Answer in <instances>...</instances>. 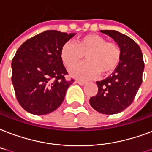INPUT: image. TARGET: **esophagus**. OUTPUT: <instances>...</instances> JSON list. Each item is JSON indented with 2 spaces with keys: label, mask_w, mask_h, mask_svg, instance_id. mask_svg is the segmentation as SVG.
Wrapping results in <instances>:
<instances>
[{
  "label": "esophagus",
  "mask_w": 152,
  "mask_h": 152,
  "mask_svg": "<svg viewBox=\"0 0 152 152\" xmlns=\"http://www.w3.org/2000/svg\"><path fill=\"white\" fill-rule=\"evenodd\" d=\"M76 82L78 83L80 86H84V85L86 83V82H85V81H82V80H79V79L76 80Z\"/></svg>",
  "instance_id": "34e87169"
}]
</instances>
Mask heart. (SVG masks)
Returning <instances> with one entry per match:
<instances>
[{
  "label": "heart",
  "mask_w": 152,
  "mask_h": 152,
  "mask_svg": "<svg viewBox=\"0 0 152 152\" xmlns=\"http://www.w3.org/2000/svg\"><path fill=\"white\" fill-rule=\"evenodd\" d=\"M84 55L86 62L70 69L73 77L89 79L99 72L103 75L113 72L121 61V51L116 43L107 42L97 34L81 36L75 40V45L65 43L60 51L61 59L67 68L79 63Z\"/></svg>",
  "instance_id": "obj_1"
}]
</instances>
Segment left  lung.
Returning a JSON list of instances; mask_svg holds the SVG:
<instances>
[{
  "mask_svg": "<svg viewBox=\"0 0 152 152\" xmlns=\"http://www.w3.org/2000/svg\"><path fill=\"white\" fill-rule=\"evenodd\" d=\"M118 44L121 61L109 76L97 82L98 92L90 97L89 104L103 114H116L132 104L142 83L144 63L140 48L126 35L114 30H102Z\"/></svg>",
  "mask_w": 152,
  "mask_h": 152,
  "instance_id": "left-lung-1",
  "label": "left lung"
}]
</instances>
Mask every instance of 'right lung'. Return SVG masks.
<instances>
[{"label": "right lung", "mask_w": 152, "mask_h": 152, "mask_svg": "<svg viewBox=\"0 0 152 152\" xmlns=\"http://www.w3.org/2000/svg\"><path fill=\"white\" fill-rule=\"evenodd\" d=\"M75 35L48 30L26 40L16 50L12 61V82L24 110L45 115L63 103L74 79L66 80L68 73L60 51Z\"/></svg>", "instance_id": "1"}]
</instances>
